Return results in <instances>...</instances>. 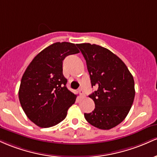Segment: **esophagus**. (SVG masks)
Here are the masks:
<instances>
[{"instance_id": "1", "label": "esophagus", "mask_w": 157, "mask_h": 157, "mask_svg": "<svg viewBox=\"0 0 157 157\" xmlns=\"http://www.w3.org/2000/svg\"><path fill=\"white\" fill-rule=\"evenodd\" d=\"M78 92H79V94H80V96H81V98H84V96H85V94H84V91L82 90V89L78 90Z\"/></svg>"}]
</instances>
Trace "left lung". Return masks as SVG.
<instances>
[{
    "label": "left lung",
    "mask_w": 157,
    "mask_h": 157,
    "mask_svg": "<svg viewBox=\"0 0 157 157\" xmlns=\"http://www.w3.org/2000/svg\"><path fill=\"white\" fill-rule=\"evenodd\" d=\"M86 60L92 87L98 90L89 96L95 103L86 120L101 130H110L124 120L135 96L134 80L121 60L105 47L89 43L77 44Z\"/></svg>",
    "instance_id": "8db88e82"
}]
</instances>
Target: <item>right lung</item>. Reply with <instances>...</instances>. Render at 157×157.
Masks as SVG:
<instances>
[{
	"label": "right lung",
	"mask_w": 157,
	"mask_h": 157,
	"mask_svg": "<svg viewBox=\"0 0 157 157\" xmlns=\"http://www.w3.org/2000/svg\"><path fill=\"white\" fill-rule=\"evenodd\" d=\"M75 44L56 42L37 55L23 75L18 97L23 110L40 128L55 126L66 118L76 95L66 87L63 61L78 53Z\"/></svg>",
	"instance_id": "add662e5"
}]
</instances>
